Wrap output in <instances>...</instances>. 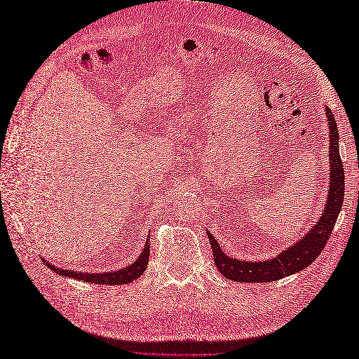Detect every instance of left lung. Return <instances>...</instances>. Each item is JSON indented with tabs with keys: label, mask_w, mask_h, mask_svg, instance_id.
Instances as JSON below:
<instances>
[{
	"label": "left lung",
	"mask_w": 359,
	"mask_h": 359,
	"mask_svg": "<svg viewBox=\"0 0 359 359\" xmlns=\"http://www.w3.org/2000/svg\"><path fill=\"white\" fill-rule=\"evenodd\" d=\"M325 116L329 118L330 128V188L321 219L313 225V228H310L306 238L297 241L288 250L282 251L279 256L261 262L239 261V259L226 256L217 241L208 233L215 264L225 278L236 282L279 280L306 269L327 245L341 211L342 202H344V168H342V160L339 157L337 120H334L329 108H325Z\"/></svg>",
	"instance_id": "1"
}]
</instances>
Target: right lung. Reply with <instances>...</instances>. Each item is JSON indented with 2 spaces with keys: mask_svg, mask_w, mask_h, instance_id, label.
Segmentation results:
<instances>
[{
  "mask_svg": "<svg viewBox=\"0 0 359 359\" xmlns=\"http://www.w3.org/2000/svg\"><path fill=\"white\" fill-rule=\"evenodd\" d=\"M148 259H149V241H147V245H144L142 255L137 257V261L131 265L125 266L118 271L114 273H77L72 270H63V269H55V265L49 264L48 261L43 262L49 266L50 270H53L58 274H63V276H69L75 278L83 282H93V284H106V285H120V284H129V282L135 280L137 278H140V274L147 270L148 266Z\"/></svg>",
  "mask_w": 359,
  "mask_h": 359,
  "instance_id": "add662e5",
  "label": "right lung"
}]
</instances>
